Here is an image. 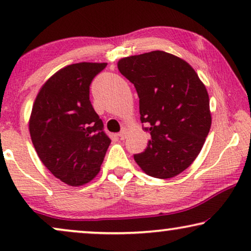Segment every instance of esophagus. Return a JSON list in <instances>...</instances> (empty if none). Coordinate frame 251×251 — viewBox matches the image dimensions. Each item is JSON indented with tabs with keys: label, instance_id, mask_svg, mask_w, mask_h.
Masks as SVG:
<instances>
[{
	"label": "esophagus",
	"instance_id": "1",
	"mask_svg": "<svg viewBox=\"0 0 251 251\" xmlns=\"http://www.w3.org/2000/svg\"><path fill=\"white\" fill-rule=\"evenodd\" d=\"M126 135H128V130H126V128H125V129H122L121 131H120V133H119L120 139H121V140H125V139L126 138Z\"/></svg>",
	"mask_w": 251,
	"mask_h": 251
}]
</instances>
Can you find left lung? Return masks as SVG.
Masks as SVG:
<instances>
[{
	"label": "left lung",
	"mask_w": 251,
	"mask_h": 251,
	"mask_svg": "<svg viewBox=\"0 0 251 251\" xmlns=\"http://www.w3.org/2000/svg\"><path fill=\"white\" fill-rule=\"evenodd\" d=\"M118 68L135 85L140 121L150 140L135 161L149 176L167 179L191 166L211 126L209 96L186 61L164 51L119 60Z\"/></svg>",
	"instance_id": "1"
}]
</instances>
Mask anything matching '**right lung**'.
<instances>
[{
    "instance_id": "1",
    "label": "right lung",
    "mask_w": 251,
    "mask_h": 251,
    "mask_svg": "<svg viewBox=\"0 0 251 251\" xmlns=\"http://www.w3.org/2000/svg\"><path fill=\"white\" fill-rule=\"evenodd\" d=\"M106 63L61 68L40 89L29 118V133L47 169L71 186L97 176L111 139L92 107L90 84Z\"/></svg>"
}]
</instances>
